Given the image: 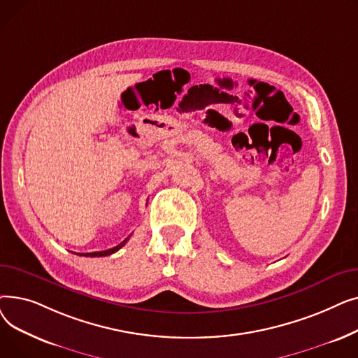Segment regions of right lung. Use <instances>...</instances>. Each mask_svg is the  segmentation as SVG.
<instances>
[{
  "label": "right lung",
  "mask_w": 358,
  "mask_h": 358,
  "mask_svg": "<svg viewBox=\"0 0 358 358\" xmlns=\"http://www.w3.org/2000/svg\"><path fill=\"white\" fill-rule=\"evenodd\" d=\"M127 239L129 238H126L123 242H120L117 247H115V248H110V250H106V251H97V252H87V254H78V255H84V257H107V255H110V254H115L116 251H119L124 243L127 242Z\"/></svg>",
  "instance_id": "1"
}]
</instances>
